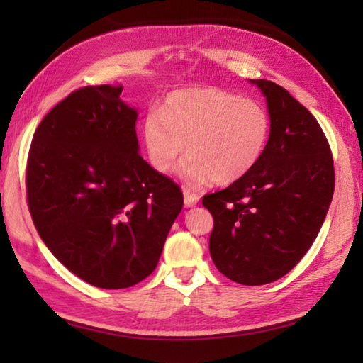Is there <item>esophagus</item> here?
Returning <instances> with one entry per match:
<instances>
[{"instance_id": "obj_1", "label": "esophagus", "mask_w": 363, "mask_h": 363, "mask_svg": "<svg viewBox=\"0 0 363 363\" xmlns=\"http://www.w3.org/2000/svg\"><path fill=\"white\" fill-rule=\"evenodd\" d=\"M182 194H184V204H186L187 207H194L198 204L199 196L196 194H194V191H190L189 189H184Z\"/></svg>"}]
</instances>
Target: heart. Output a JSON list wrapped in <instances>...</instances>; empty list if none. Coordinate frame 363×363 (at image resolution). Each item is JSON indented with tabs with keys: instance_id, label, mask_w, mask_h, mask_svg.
Returning a JSON list of instances; mask_svg holds the SVG:
<instances>
[{
	"instance_id": "b5f03b06",
	"label": "heart",
	"mask_w": 363,
	"mask_h": 363,
	"mask_svg": "<svg viewBox=\"0 0 363 363\" xmlns=\"http://www.w3.org/2000/svg\"><path fill=\"white\" fill-rule=\"evenodd\" d=\"M269 134L272 118L264 106L215 87L174 91L160 112L146 115L142 128L148 159L159 173L172 172L186 143L189 156L179 174L191 187L242 179L264 156Z\"/></svg>"
}]
</instances>
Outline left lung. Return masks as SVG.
Segmentation results:
<instances>
[{
  "mask_svg": "<svg viewBox=\"0 0 363 363\" xmlns=\"http://www.w3.org/2000/svg\"><path fill=\"white\" fill-rule=\"evenodd\" d=\"M267 99L272 134L259 164L203 198L212 213L209 251L230 281L264 285L287 274L317 238L333 201L334 160L306 107L267 79H250Z\"/></svg>",
  "mask_w": 363,
  "mask_h": 363,
  "instance_id": "8db88e82",
  "label": "left lung"
}]
</instances>
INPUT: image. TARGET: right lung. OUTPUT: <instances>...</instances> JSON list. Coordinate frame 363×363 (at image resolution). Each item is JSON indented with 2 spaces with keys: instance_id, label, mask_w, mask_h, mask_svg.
Instances as JSON below:
<instances>
[{
  "instance_id": "right-lung-1",
  "label": "right lung",
  "mask_w": 363,
  "mask_h": 363,
  "mask_svg": "<svg viewBox=\"0 0 363 363\" xmlns=\"http://www.w3.org/2000/svg\"><path fill=\"white\" fill-rule=\"evenodd\" d=\"M121 91L84 87L54 106L35 129L26 168L38 235L99 289L150 276L184 204L181 189L138 154V113Z\"/></svg>"
}]
</instances>
